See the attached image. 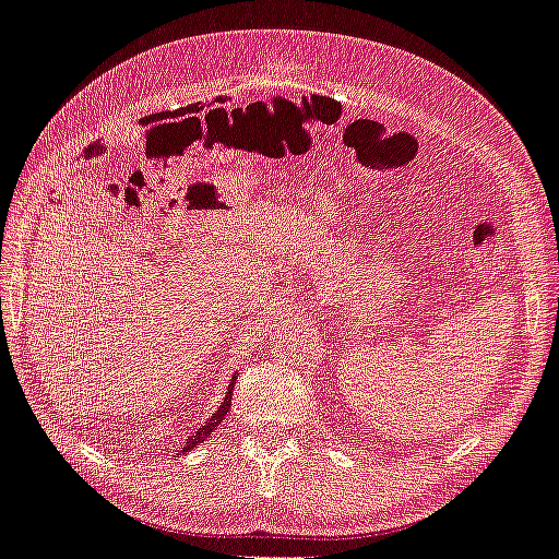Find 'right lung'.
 Listing matches in <instances>:
<instances>
[{"mask_svg": "<svg viewBox=\"0 0 559 559\" xmlns=\"http://www.w3.org/2000/svg\"><path fill=\"white\" fill-rule=\"evenodd\" d=\"M233 390H235V381H233V383H230V388H228V395H225V400L221 402V409H218L214 416H211V418H206V424H204L198 432L190 435L183 444H180V454H188V451H192V449L198 447L202 440H206V437H209L211 432L216 430V426H218L221 420L225 418V414L230 412V404H233Z\"/></svg>", "mask_w": 559, "mask_h": 559, "instance_id": "obj_1", "label": "right lung"}]
</instances>
